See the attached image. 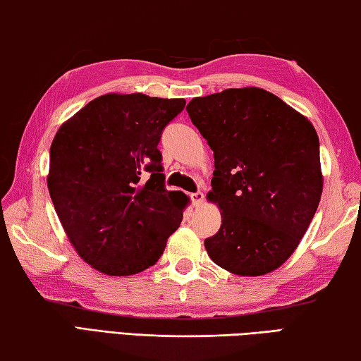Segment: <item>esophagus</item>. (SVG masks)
Listing matches in <instances>:
<instances>
[{
    "label": "esophagus",
    "mask_w": 361,
    "mask_h": 361,
    "mask_svg": "<svg viewBox=\"0 0 361 361\" xmlns=\"http://www.w3.org/2000/svg\"><path fill=\"white\" fill-rule=\"evenodd\" d=\"M191 200H192V204H194V207H199L200 204L204 202V192H200V191H197V192H194V194H191Z\"/></svg>",
    "instance_id": "esophagus-1"
}]
</instances>
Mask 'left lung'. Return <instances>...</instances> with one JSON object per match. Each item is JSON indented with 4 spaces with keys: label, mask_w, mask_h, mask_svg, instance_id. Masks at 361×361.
Returning <instances> with one entry per match:
<instances>
[{
    "label": "left lung",
    "mask_w": 361,
    "mask_h": 361,
    "mask_svg": "<svg viewBox=\"0 0 361 361\" xmlns=\"http://www.w3.org/2000/svg\"><path fill=\"white\" fill-rule=\"evenodd\" d=\"M186 111L213 151L207 199L221 228L207 253L237 276H264L290 258L319 207L323 176L310 121L259 87L195 97Z\"/></svg>",
    "instance_id": "left-lung-1"
}]
</instances>
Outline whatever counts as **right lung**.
<instances>
[{"label":"right lung","instance_id":"obj_1","mask_svg":"<svg viewBox=\"0 0 361 361\" xmlns=\"http://www.w3.org/2000/svg\"><path fill=\"white\" fill-rule=\"evenodd\" d=\"M183 99L106 94L63 122L51 145L47 188L78 255L106 276L154 266L188 197L167 191L164 127Z\"/></svg>","mask_w":361,"mask_h":361}]
</instances>
